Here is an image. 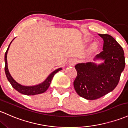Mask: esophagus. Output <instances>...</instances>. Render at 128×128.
<instances>
[{
	"mask_svg": "<svg viewBox=\"0 0 128 128\" xmlns=\"http://www.w3.org/2000/svg\"><path fill=\"white\" fill-rule=\"evenodd\" d=\"M76 62H77V60H76L75 58H72L70 60L68 64H69V65L72 66H75V64H76Z\"/></svg>",
	"mask_w": 128,
	"mask_h": 128,
	"instance_id": "esophagus-1",
	"label": "esophagus"
}]
</instances>
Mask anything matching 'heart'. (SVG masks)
<instances>
[{"label": "heart", "mask_w": 128, "mask_h": 128, "mask_svg": "<svg viewBox=\"0 0 128 128\" xmlns=\"http://www.w3.org/2000/svg\"><path fill=\"white\" fill-rule=\"evenodd\" d=\"M94 47H95V46H94Z\"/></svg>", "instance_id": "obj_1"}]
</instances>
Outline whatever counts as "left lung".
<instances>
[{"label":"left lung","mask_w":128,"mask_h":128,"mask_svg":"<svg viewBox=\"0 0 128 128\" xmlns=\"http://www.w3.org/2000/svg\"><path fill=\"white\" fill-rule=\"evenodd\" d=\"M99 36L103 39V47L96 58L103 59L104 62L98 66L92 62L75 66L77 75L74 81V88L80 96L90 100L102 97L113 90L125 66L122 46L110 35Z\"/></svg>","instance_id":"8db88e82"}]
</instances>
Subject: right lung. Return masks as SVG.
Here are the masks:
<instances>
[{"mask_svg":"<svg viewBox=\"0 0 128 128\" xmlns=\"http://www.w3.org/2000/svg\"><path fill=\"white\" fill-rule=\"evenodd\" d=\"M12 43V42H11ZM10 43V44H11ZM10 46H8V48H7L6 52H5V74H6V78L8 79V81L10 82V84H12V87L16 90L17 91H18L20 93L24 94V95H37V94H42L44 93V92H46L47 90V89L48 88L50 84V82H51L52 80L53 79V77L54 76V75H55L56 74L59 72L60 70H62L61 68H58V69L53 72L50 75L48 76V78H47L45 81H44L42 83L40 84L34 86H22L19 84V83L16 82L13 78H12V76H11L10 74L9 73V71H8V65H7V52H8V48H9Z\"/></svg>","mask_w":128,"mask_h":128,"instance_id":"1","label":"right lung"}]
</instances>
